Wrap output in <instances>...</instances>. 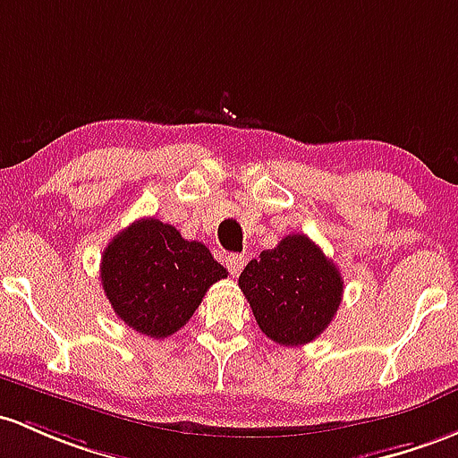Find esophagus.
Returning <instances> with one entry per match:
<instances>
[{"instance_id": "34e87169", "label": "esophagus", "mask_w": 458, "mask_h": 458, "mask_svg": "<svg viewBox=\"0 0 458 458\" xmlns=\"http://www.w3.org/2000/svg\"><path fill=\"white\" fill-rule=\"evenodd\" d=\"M225 264H227L231 275H238L240 270L244 268V264H247V259H244V255L231 253V255H227V258H225Z\"/></svg>"}]
</instances>
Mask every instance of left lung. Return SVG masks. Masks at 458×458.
Returning a JSON list of instances; mask_svg holds the SVG:
<instances>
[{
  "mask_svg": "<svg viewBox=\"0 0 458 458\" xmlns=\"http://www.w3.org/2000/svg\"><path fill=\"white\" fill-rule=\"evenodd\" d=\"M238 286L259 329L286 347L306 345L332 323L343 299L341 270L303 233L250 259Z\"/></svg>",
  "mask_w": 458,
  "mask_h": 458,
  "instance_id": "1",
  "label": "left lung"
}]
</instances>
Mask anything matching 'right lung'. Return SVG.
I'll return each instance as SVG.
<instances>
[{
    "mask_svg": "<svg viewBox=\"0 0 458 458\" xmlns=\"http://www.w3.org/2000/svg\"><path fill=\"white\" fill-rule=\"evenodd\" d=\"M225 277L227 268L203 242L181 238L157 218L135 220L102 253L106 299L126 326L150 338L179 332L211 284Z\"/></svg>",
    "mask_w": 458,
    "mask_h": 458,
    "instance_id": "add662e5",
    "label": "right lung"
}]
</instances>
